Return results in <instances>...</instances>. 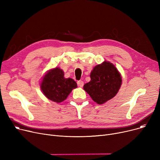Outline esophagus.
Returning a JSON list of instances; mask_svg holds the SVG:
<instances>
[{
  "label": "esophagus",
  "instance_id": "obj_1",
  "mask_svg": "<svg viewBox=\"0 0 160 160\" xmlns=\"http://www.w3.org/2000/svg\"><path fill=\"white\" fill-rule=\"evenodd\" d=\"M77 84H78V86L79 87L82 88V87H83V82L82 81V80H79V81L77 82Z\"/></svg>",
  "mask_w": 160,
  "mask_h": 160
}]
</instances>
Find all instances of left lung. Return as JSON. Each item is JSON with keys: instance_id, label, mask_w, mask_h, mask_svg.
Here are the masks:
<instances>
[{"instance_id": "8db88e82", "label": "left lung", "mask_w": 160, "mask_h": 160, "mask_svg": "<svg viewBox=\"0 0 160 160\" xmlns=\"http://www.w3.org/2000/svg\"><path fill=\"white\" fill-rule=\"evenodd\" d=\"M90 78V82L84 84L83 89L98 104H102L113 98L122 83L121 74L115 66L106 61L94 67Z\"/></svg>"}]
</instances>
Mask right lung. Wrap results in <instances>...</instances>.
Here are the masks:
<instances>
[{
	"label": "right lung",
	"mask_w": 160,
	"mask_h": 160,
	"mask_svg": "<svg viewBox=\"0 0 160 160\" xmlns=\"http://www.w3.org/2000/svg\"><path fill=\"white\" fill-rule=\"evenodd\" d=\"M77 88V82L72 78H64V72L59 67L49 70L41 83V89L44 95L57 103L63 102Z\"/></svg>",
	"instance_id": "obj_1"
}]
</instances>
